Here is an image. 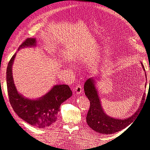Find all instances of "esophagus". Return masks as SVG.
Wrapping results in <instances>:
<instances>
[{
    "label": "esophagus",
    "mask_w": 150,
    "mask_h": 150,
    "mask_svg": "<svg viewBox=\"0 0 150 150\" xmlns=\"http://www.w3.org/2000/svg\"><path fill=\"white\" fill-rule=\"evenodd\" d=\"M74 90L76 91V93L78 94H79L82 93V91H83V90H82V86H81L80 84H78V86H76V88H75V89H74Z\"/></svg>",
    "instance_id": "1"
}]
</instances>
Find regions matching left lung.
<instances>
[{"label":"left lung","mask_w":150,"mask_h":150,"mask_svg":"<svg viewBox=\"0 0 150 150\" xmlns=\"http://www.w3.org/2000/svg\"><path fill=\"white\" fill-rule=\"evenodd\" d=\"M142 64L144 71H145L142 63ZM145 76L146 77V74ZM84 89L86 96L90 101L89 109L86 116V122L91 128L101 134H113L128 126L133 121L135 117H137V115H138L140 109H142L145 101V93H144L142 104L138 111L134 113V115L128 117V119L120 120L112 118L104 112L93 79L89 78L86 81Z\"/></svg>","instance_id":"1"}]
</instances>
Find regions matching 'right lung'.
<instances>
[{
  "mask_svg": "<svg viewBox=\"0 0 150 150\" xmlns=\"http://www.w3.org/2000/svg\"><path fill=\"white\" fill-rule=\"evenodd\" d=\"M35 45V38H28L20 45L18 50ZM16 54L8 62L6 72L11 105L16 114L28 123L37 128H48L56 121L61 104L71 96L72 91L68 85L59 84L54 86L49 93L39 99L30 100L22 97L17 92L12 77V67Z\"/></svg>",
  "mask_w": 150,
  "mask_h": 150,
  "instance_id": "1",
  "label": "right lung"
}]
</instances>
